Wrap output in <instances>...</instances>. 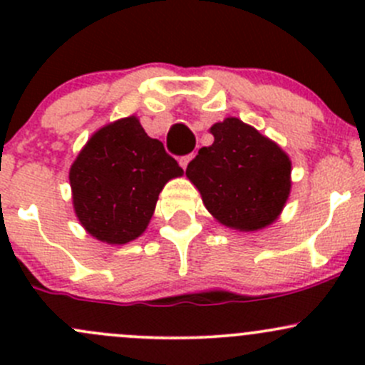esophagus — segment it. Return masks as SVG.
Returning <instances> with one entry per match:
<instances>
[{"instance_id":"34e87169","label":"esophagus","mask_w":365,"mask_h":365,"mask_svg":"<svg viewBox=\"0 0 365 365\" xmlns=\"http://www.w3.org/2000/svg\"><path fill=\"white\" fill-rule=\"evenodd\" d=\"M194 159V153H190V155H185V157H182V159H180V165H182L183 169H187V165L190 164V160Z\"/></svg>"}]
</instances>
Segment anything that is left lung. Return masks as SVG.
I'll return each instance as SVG.
<instances>
[{
  "instance_id": "8db88e82",
  "label": "left lung",
  "mask_w": 365,
  "mask_h": 365,
  "mask_svg": "<svg viewBox=\"0 0 365 365\" xmlns=\"http://www.w3.org/2000/svg\"><path fill=\"white\" fill-rule=\"evenodd\" d=\"M210 134L212 146H203L185 171L206 210L237 231L274 224L292 192L288 153L235 116L213 123Z\"/></svg>"
}]
</instances>
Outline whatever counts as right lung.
Returning a JSON list of instances; mask_svg holds the SVG:
<instances>
[{
  "label": "right lung",
  "mask_w": 365,
  "mask_h": 365,
  "mask_svg": "<svg viewBox=\"0 0 365 365\" xmlns=\"http://www.w3.org/2000/svg\"><path fill=\"white\" fill-rule=\"evenodd\" d=\"M182 175L138 116L121 118L93 132L70 165L73 212L97 240L128 244L146 231L165 183Z\"/></svg>",
  "instance_id": "right-lung-1"
}]
</instances>
